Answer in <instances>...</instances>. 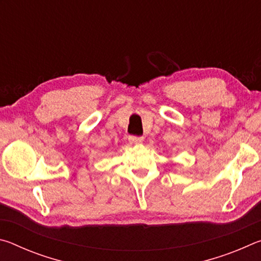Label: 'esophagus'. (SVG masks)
Listing matches in <instances>:
<instances>
[{"instance_id": "esophagus-1", "label": "esophagus", "mask_w": 261, "mask_h": 261, "mask_svg": "<svg viewBox=\"0 0 261 261\" xmlns=\"http://www.w3.org/2000/svg\"><path fill=\"white\" fill-rule=\"evenodd\" d=\"M144 138L143 137H139V136H130L129 137V141L131 144H140L143 143Z\"/></svg>"}]
</instances>
